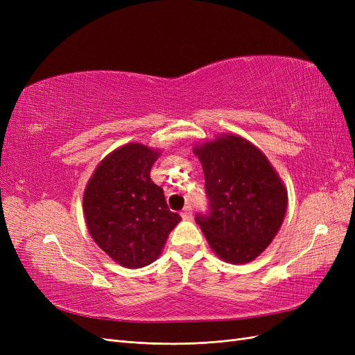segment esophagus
I'll return each instance as SVG.
<instances>
[{
  "label": "esophagus",
  "mask_w": 355,
  "mask_h": 355,
  "mask_svg": "<svg viewBox=\"0 0 355 355\" xmlns=\"http://www.w3.org/2000/svg\"><path fill=\"white\" fill-rule=\"evenodd\" d=\"M182 218H184V220H189L192 218V209L191 206H187L184 210H182Z\"/></svg>",
  "instance_id": "34e87169"
}]
</instances>
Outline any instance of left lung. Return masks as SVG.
I'll return each instance as SVG.
<instances>
[{"label": "left lung", "instance_id": "1", "mask_svg": "<svg viewBox=\"0 0 355 355\" xmlns=\"http://www.w3.org/2000/svg\"><path fill=\"white\" fill-rule=\"evenodd\" d=\"M206 179L210 213L196 222L222 261H254L280 231L287 189L270 159L247 139L228 133L194 146Z\"/></svg>", "mask_w": 355, "mask_h": 355}]
</instances>
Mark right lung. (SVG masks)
Returning a JSON list of instances; mask_svg holds the SVG:
<instances>
[{
    "instance_id": "1",
    "label": "right lung",
    "mask_w": 355,
    "mask_h": 355,
    "mask_svg": "<svg viewBox=\"0 0 355 355\" xmlns=\"http://www.w3.org/2000/svg\"><path fill=\"white\" fill-rule=\"evenodd\" d=\"M159 149L132 142L106 155L83 197L87 230L94 243L118 265L136 270L153 263L176 225L163 188L149 178Z\"/></svg>"
}]
</instances>
